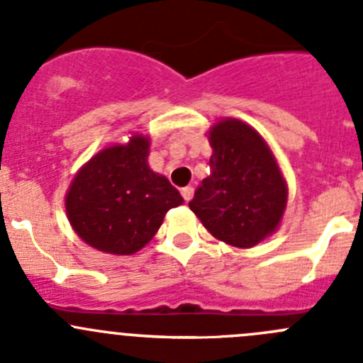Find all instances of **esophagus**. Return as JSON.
<instances>
[{
  "mask_svg": "<svg viewBox=\"0 0 363 363\" xmlns=\"http://www.w3.org/2000/svg\"><path fill=\"white\" fill-rule=\"evenodd\" d=\"M182 199H184L186 202H189L193 199V193H195V189L191 188V186H186V188H182Z\"/></svg>",
  "mask_w": 363,
  "mask_h": 363,
  "instance_id": "obj_1",
  "label": "esophagus"
}]
</instances>
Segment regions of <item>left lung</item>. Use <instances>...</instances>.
I'll list each match as a JSON object with an SVG mask.
<instances>
[{"mask_svg":"<svg viewBox=\"0 0 363 363\" xmlns=\"http://www.w3.org/2000/svg\"><path fill=\"white\" fill-rule=\"evenodd\" d=\"M211 175L189 209L220 242L250 249L277 231L289 186L263 135L245 121L223 118L209 128Z\"/></svg>","mask_w":363,"mask_h":363,"instance_id":"1","label":"left lung"}]
</instances>
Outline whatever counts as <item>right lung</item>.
Segmentation results:
<instances>
[{
  "mask_svg": "<svg viewBox=\"0 0 363 363\" xmlns=\"http://www.w3.org/2000/svg\"><path fill=\"white\" fill-rule=\"evenodd\" d=\"M150 138L132 134L127 143L101 148L77 172L66 193V215L93 249L128 256L143 249L164 215L184 202L181 193L148 166Z\"/></svg>",
  "mask_w": 363,
  "mask_h": 363,
  "instance_id": "1",
  "label": "right lung"
}]
</instances>
